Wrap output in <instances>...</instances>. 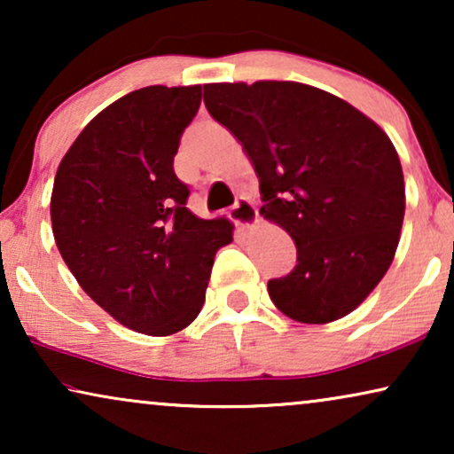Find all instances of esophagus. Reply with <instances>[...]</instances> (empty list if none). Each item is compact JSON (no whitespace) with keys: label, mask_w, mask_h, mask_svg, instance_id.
Segmentation results:
<instances>
[{"label":"esophagus","mask_w":454,"mask_h":454,"mask_svg":"<svg viewBox=\"0 0 454 454\" xmlns=\"http://www.w3.org/2000/svg\"><path fill=\"white\" fill-rule=\"evenodd\" d=\"M229 219H231L235 225H239V227H250L252 223H256V219H258V210H256V207H254V202L250 200V198L239 196L231 207V210H229Z\"/></svg>","instance_id":"obj_1"}]
</instances>
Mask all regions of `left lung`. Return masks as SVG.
<instances>
[{"instance_id": "8db88e82", "label": "left lung", "mask_w": 454, "mask_h": 454, "mask_svg": "<svg viewBox=\"0 0 454 454\" xmlns=\"http://www.w3.org/2000/svg\"><path fill=\"white\" fill-rule=\"evenodd\" d=\"M204 105L252 159L260 213L295 241L294 270L269 281L272 303L306 325L353 312L393 262L405 216L388 136L343 98L300 82L207 84Z\"/></svg>"}]
</instances>
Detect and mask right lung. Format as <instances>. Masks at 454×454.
I'll use <instances>...</instances> for the list:
<instances>
[{
  "instance_id": "obj_1",
  "label": "right lung",
  "mask_w": 454,
  "mask_h": 454,
  "mask_svg": "<svg viewBox=\"0 0 454 454\" xmlns=\"http://www.w3.org/2000/svg\"><path fill=\"white\" fill-rule=\"evenodd\" d=\"M200 86H146L117 98L61 159L51 194L58 250L92 301L136 333L165 337L202 309L233 225L188 208L173 171Z\"/></svg>"
}]
</instances>
